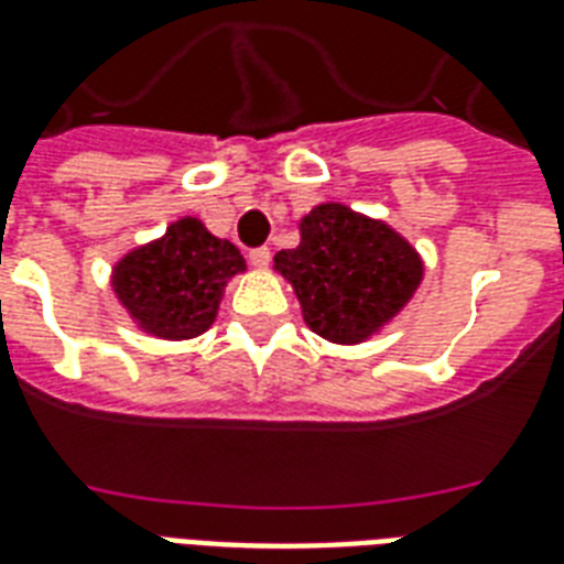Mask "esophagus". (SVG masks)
Masks as SVG:
<instances>
[{
  "label": "esophagus",
  "instance_id": "1",
  "mask_svg": "<svg viewBox=\"0 0 564 564\" xmlns=\"http://www.w3.org/2000/svg\"><path fill=\"white\" fill-rule=\"evenodd\" d=\"M248 263L254 265V269H269V263H272V251H269V248H254V251H248Z\"/></svg>",
  "mask_w": 564,
  "mask_h": 564
}]
</instances>
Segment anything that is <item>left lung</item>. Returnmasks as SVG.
Segmentation results:
<instances>
[{"instance_id": "obj_1", "label": "left lung", "mask_w": 564, "mask_h": 564, "mask_svg": "<svg viewBox=\"0 0 564 564\" xmlns=\"http://www.w3.org/2000/svg\"><path fill=\"white\" fill-rule=\"evenodd\" d=\"M301 242L274 254L313 334L360 345L401 316L424 281V260L383 219L343 202L316 204L299 221Z\"/></svg>"}]
</instances>
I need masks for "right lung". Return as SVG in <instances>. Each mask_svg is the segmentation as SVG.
<instances>
[{"instance_id":"1","label":"right lung","mask_w":564,"mask_h":564,"mask_svg":"<svg viewBox=\"0 0 564 564\" xmlns=\"http://www.w3.org/2000/svg\"><path fill=\"white\" fill-rule=\"evenodd\" d=\"M246 272L228 239L213 237L198 216H181L166 234L131 248L110 269V290L137 330L166 343L210 330L225 286Z\"/></svg>"}]
</instances>
